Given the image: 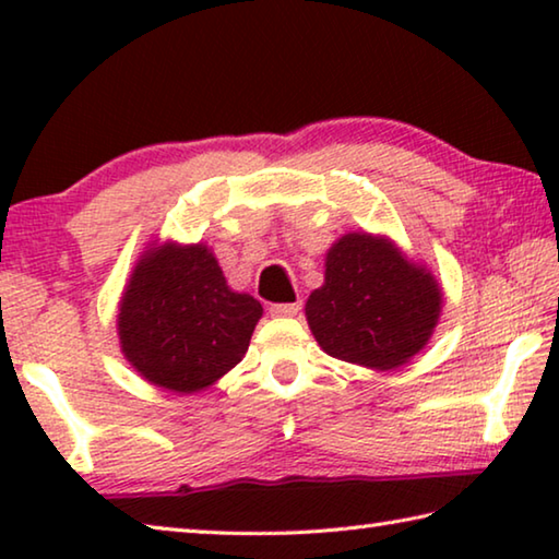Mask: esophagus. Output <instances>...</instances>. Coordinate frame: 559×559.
Wrapping results in <instances>:
<instances>
[{
    "instance_id": "34e87169",
    "label": "esophagus",
    "mask_w": 559,
    "mask_h": 559,
    "mask_svg": "<svg viewBox=\"0 0 559 559\" xmlns=\"http://www.w3.org/2000/svg\"><path fill=\"white\" fill-rule=\"evenodd\" d=\"M269 313L276 318H293L300 313V302H273V306L269 308Z\"/></svg>"
}]
</instances>
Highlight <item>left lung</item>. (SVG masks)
Here are the masks:
<instances>
[{
  "label": "left lung",
  "mask_w": 559,
  "mask_h": 559,
  "mask_svg": "<svg viewBox=\"0 0 559 559\" xmlns=\"http://www.w3.org/2000/svg\"><path fill=\"white\" fill-rule=\"evenodd\" d=\"M441 286L384 236L345 234L325 253V283L310 293V333L330 357L394 370L429 343Z\"/></svg>",
  "instance_id": "left-lung-1"
}]
</instances>
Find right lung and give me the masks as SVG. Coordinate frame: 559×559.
I'll use <instances>...</instances> for the list:
<instances>
[{"mask_svg": "<svg viewBox=\"0 0 559 559\" xmlns=\"http://www.w3.org/2000/svg\"><path fill=\"white\" fill-rule=\"evenodd\" d=\"M261 316L204 243H153L120 298V349L150 384L194 394L241 362Z\"/></svg>", "mask_w": 559, "mask_h": 559, "instance_id": "1", "label": "right lung"}]
</instances>
